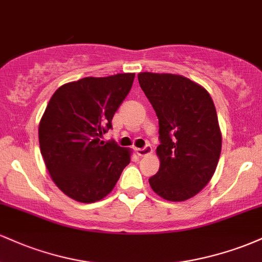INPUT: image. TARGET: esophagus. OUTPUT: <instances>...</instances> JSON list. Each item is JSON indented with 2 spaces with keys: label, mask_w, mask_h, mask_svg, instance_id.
Returning <instances> with one entry per match:
<instances>
[{
  "label": "esophagus",
  "mask_w": 262,
  "mask_h": 262,
  "mask_svg": "<svg viewBox=\"0 0 262 262\" xmlns=\"http://www.w3.org/2000/svg\"><path fill=\"white\" fill-rule=\"evenodd\" d=\"M135 151H137L138 156H145V155H149L150 152L152 151V149H151V146H150V145H145L144 148L137 149Z\"/></svg>",
  "instance_id": "34e87169"
}]
</instances>
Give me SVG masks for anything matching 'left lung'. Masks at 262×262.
<instances>
[{
  "label": "left lung",
  "mask_w": 262,
  "mask_h": 262,
  "mask_svg": "<svg viewBox=\"0 0 262 262\" xmlns=\"http://www.w3.org/2000/svg\"><path fill=\"white\" fill-rule=\"evenodd\" d=\"M138 80L159 119L160 169L150 186L167 201L188 200L209 182L221 155L214 103L202 86L180 75L140 73Z\"/></svg>",
  "instance_id": "1"
}]
</instances>
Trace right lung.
Segmentation results:
<instances>
[{"mask_svg": "<svg viewBox=\"0 0 262 262\" xmlns=\"http://www.w3.org/2000/svg\"><path fill=\"white\" fill-rule=\"evenodd\" d=\"M135 74L85 77L59 87L39 123V145L53 181L73 200L92 203L112 191L130 150L100 138L127 97Z\"/></svg>", "mask_w": 262, "mask_h": 262, "instance_id": "obj_1", "label": "right lung"}]
</instances>
